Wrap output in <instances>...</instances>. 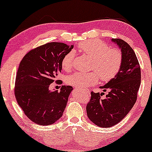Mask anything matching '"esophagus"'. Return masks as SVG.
I'll list each match as a JSON object with an SVG mask.
<instances>
[{
  "label": "esophagus",
  "instance_id": "esophagus-1",
  "mask_svg": "<svg viewBox=\"0 0 152 152\" xmlns=\"http://www.w3.org/2000/svg\"><path fill=\"white\" fill-rule=\"evenodd\" d=\"M82 92H84V94H88V93H89V91H87V90H86V91H83Z\"/></svg>",
  "mask_w": 152,
  "mask_h": 152
}]
</instances>
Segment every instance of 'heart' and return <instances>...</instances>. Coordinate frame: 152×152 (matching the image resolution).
Segmentation results:
<instances>
[{"label":"heart","mask_w":152,"mask_h":152,"mask_svg":"<svg viewBox=\"0 0 152 152\" xmlns=\"http://www.w3.org/2000/svg\"><path fill=\"white\" fill-rule=\"evenodd\" d=\"M78 48L81 53L92 59L90 72H76L66 79L68 84L80 89H85L102 81H110L118 74L123 63V55L117 48H110L104 42L96 39L81 42ZM75 54L68 52L63 56L61 62L63 69L69 71L73 67Z\"/></svg>","instance_id":"obj_1"}]
</instances>
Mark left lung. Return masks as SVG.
<instances>
[{
    "mask_svg": "<svg viewBox=\"0 0 152 152\" xmlns=\"http://www.w3.org/2000/svg\"><path fill=\"white\" fill-rule=\"evenodd\" d=\"M112 41L121 49V69L107 84L100 86L104 91H110L105 99H101V94L91 91V99L86 104L89 119L102 128L115 126L127 115L136 103L141 84V68L133 50L121 39Z\"/></svg>",
    "mask_w": 152,
    "mask_h": 152,
    "instance_id": "8db88e82",
    "label": "left lung"
}]
</instances>
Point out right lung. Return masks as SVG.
Returning <instances> with one entry per match:
<instances>
[{
	"instance_id": "add662e5",
	"label": "right lung",
	"mask_w": 152,
	"mask_h": 152,
	"mask_svg": "<svg viewBox=\"0 0 152 152\" xmlns=\"http://www.w3.org/2000/svg\"><path fill=\"white\" fill-rule=\"evenodd\" d=\"M73 45L49 42L26 53L20 62L15 81V97L24 114L41 126L53 124L63 115L71 86H62L61 91H50V84L57 82L61 72L63 56Z\"/></svg>"
}]
</instances>
